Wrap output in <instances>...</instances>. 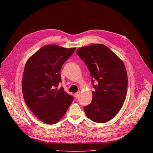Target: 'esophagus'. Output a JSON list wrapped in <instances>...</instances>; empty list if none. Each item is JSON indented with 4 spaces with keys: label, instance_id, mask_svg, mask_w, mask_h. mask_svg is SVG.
Returning a JSON list of instances; mask_svg holds the SVG:
<instances>
[{
    "label": "esophagus",
    "instance_id": "1",
    "mask_svg": "<svg viewBox=\"0 0 153 153\" xmlns=\"http://www.w3.org/2000/svg\"><path fill=\"white\" fill-rule=\"evenodd\" d=\"M80 94V91H78V92H77L76 93H75V94H74V96H75V97L77 98V97L79 96Z\"/></svg>",
    "mask_w": 153,
    "mask_h": 153
}]
</instances>
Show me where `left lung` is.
<instances>
[{
    "mask_svg": "<svg viewBox=\"0 0 153 153\" xmlns=\"http://www.w3.org/2000/svg\"><path fill=\"white\" fill-rule=\"evenodd\" d=\"M76 53L90 70L95 91L90 105L84 106L86 115L97 123L114 118L125 100L128 77L122 60L103 44H93L77 50Z\"/></svg>",
    "mask_w": 153,
    "mask_h": 153,
    "instance_id": "8db88e82",
    "label": "left lung"
}]
</instances>
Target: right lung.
<instances>
[{
  "label": "right lung",
  "instance_id": "add662e5",
  "mask_svg": "<svg viewBox=\"0 0 153 153\" xmlns=\"http://www.w3.org/2000/svg\"><path fill=\"white\" fill-rule=\"evenodd\" d=\"M76 48L56 45L42 47L27 60L22 78V93L30 110L42 122L53 125L66 113L73 97L59 88L62 65Z\"/></svg>",
  "mask_w": 153,
  "mask_h": 153
}]
</instances>
